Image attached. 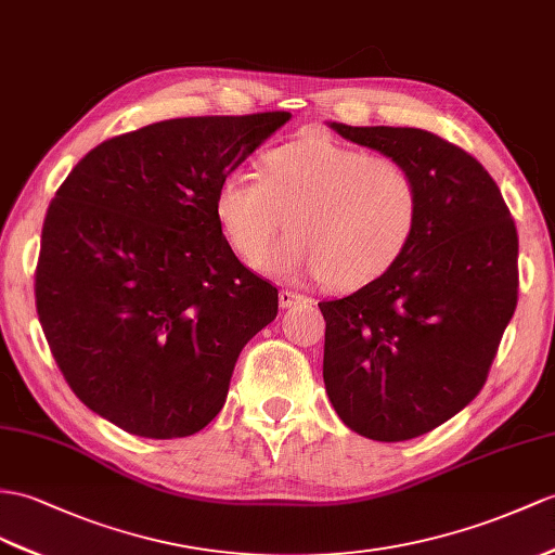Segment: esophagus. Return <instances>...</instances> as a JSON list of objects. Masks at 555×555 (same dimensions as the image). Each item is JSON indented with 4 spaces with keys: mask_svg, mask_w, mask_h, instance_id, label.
I'll use <instances>...</instances> for the list:
<instances>
[{
    "mask_svg": "<svg viewBox=\"0 0 555 555\" xmlns=\"http://www.w3.org/2000/svg\"><path fill=\"white\" fill-rule=\"evenodd\" d=\"M301 301H308L304 294H296V292H292V289H282V292H280V306H282V308H292V306L301 304Z\"/></svg>",
    "mask_w": 555,
    "mask_h": 555,
    "instance_id": "34e87169",
    "label": "esophagus"
}]
</instances>
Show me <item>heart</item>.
Wrapping results in <instances>:
<instances>
[{
    "label": "heart",
    "instance_id": "heart-1",
    "mask_svg": "<svg viewBox=\"0 0 555 555\" xmlns=\"http://www.w3.org/2000/svg\"><path fill=\"white\" fill-rule=\"evenodd\" d=\"M214 211L247 266L320 275L332 292H358L410 249L422 191L400 159L313 137L266 153L261 176L225 173ZM282 218L291 237L269 257Z\"/></svg>",
    "mask_w": 555,
    "mask_h": 555
}]
</instances>
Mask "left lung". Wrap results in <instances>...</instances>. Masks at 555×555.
Returning a JSON list of instances; mask_svg holds the SVG:
<instances>
[{
  "label": "left lung",
  "mask_w": 555,
  "mask_h": 555,
  "mask_svg": "<svg viewBox=\"0 0 555 555\" xmlns=\"http://www.w3.org/2000/svg\"><path fill=\"white\" fill-rule=\"evenodd\" d=\"M332 129L400 159L422 216L410 249L372 285L318 304L324 388L356 434L400 442L438 428L480 393L518 304V233L480 162L412 127Z\"/></svg>",
  "instance_id": "obj_1"
}]
</instances>
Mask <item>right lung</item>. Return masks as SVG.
Returning <instances> with one entry per match:
<instances>
[{"label":"right lung","mask_w":555,"mask_h":555,"mask_svg":"<svg viewBox=\"0 0 555 555\" xmlns=\"http://www.w3.org/2000/svg\"><path fill=\"white\" fill-rule=\"evenodd\" d=\"M292 115L179 117L107 139L51 199L35 301L51 356L91 412L185 438L221 412L240 350L278 315L214 199Z\"/></svg>","instance_id":"obj_1"}]
</instances>
